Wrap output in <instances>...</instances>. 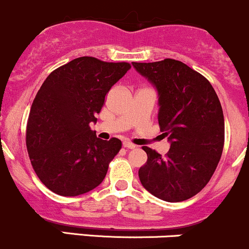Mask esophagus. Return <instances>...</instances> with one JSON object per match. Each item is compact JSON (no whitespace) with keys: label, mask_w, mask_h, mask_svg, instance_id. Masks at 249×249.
I'll use <instances>...</instances> for the list:
<instances>
[{"label":"esophagus","mask_w":249,"mask_h":249,"mask_svg":"<svg viewBox=\"0 0 249 249\" xmlns=\"http://www.w3.org/2000/svg\"><path fill=\"white\" fill-rule=\"evenodd\" d=\"M135 146H137V145L133 144V142H124V147H125V149H135Z\"/></svg>","instance_id":"esophagus-1"}]
</instances>
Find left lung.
Segmentation results:
<instances>
[{
  "mask_svg": "<svg viewBox=\"0 0 249 249\" xmlns=\"http://www.w3.org/2000/svg\"><path fill=\"white\" fill-rule=\"evenodd\" d=\"M159 93V124L171 149L162 157L142 146L146 163L139 168L142 185L167 202L200 193L213 176L224 147V115L209 81L174 59L132 63Z\"/></svg>",
  "mask_w": 249,
  "mask_h": 249,
  "instance_id": "obj_1",
  "label": "left lung"
}]
</instances>
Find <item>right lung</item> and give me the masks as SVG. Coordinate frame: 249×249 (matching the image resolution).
Here are the masks:
<instances>
[{"instance_id": "1", "label": "right lung", "mask_w": 249, "mask_h": 249, "mask_svg": "<svg viewBox=\"0 0 249 249\" xmlns=\"http://www.w3.org/2000/svg\"><path fill=\"white\" fill-rule=\"evenodd\" d=\"M130 64L81 56L55 69L41 86L26 125V147L40 180L60 196H78L97 188L121 140L97 138L105 95Z\"/></svg>"}]
</instances>
